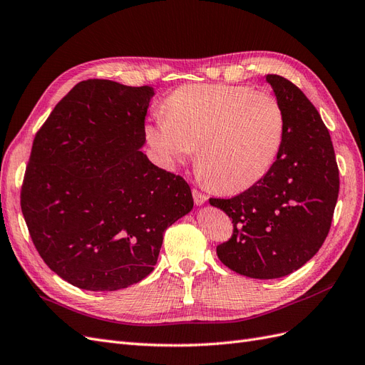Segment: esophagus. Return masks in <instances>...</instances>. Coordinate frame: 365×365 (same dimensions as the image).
<instances>
[{
	"mask_svg": "<svg viewBox=\"0 0 365 365\" xmlns=\"http://www.w3.org/2000/svg\"><path fill=\"white\" fill-rule=\"evenodd\" d=\"M192 193H193V200H195V202H196L197 205L204 204V202L208 200V196H207L205 193L200 192L197 189H193V190H192Z\"/></svg>",
	"mask_w": 365,
	"mask_h": 365,
	"instance_id": "34e87169",
	"label": "esophagus"
}]
</instances>
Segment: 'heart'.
Instances as JSON below:
<instances>
[{"label": "heart", "mask_w": 365, "mask_h": 365, "mask_svg": "<svg viewBox=\"0 0 365 365\" xmlns=\"http://www.w3.org/2000/svg\"><path fill=\"white\" fill-rule=\"evenodd\" d=\"M286 117L279 98L245 85L197 83L175 90L146 128L165 165L197 152V168L220 192L245 190L271 169L283 146Z\"/></svg>", "instance_id": "1"}]
</instances>
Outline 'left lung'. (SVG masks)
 <instances>
[{
    "label": "left lung",
    "mask_w": 365,
    "mask_h": 365,
    "mask_svg": "<svg viewBox=\"0 0 365 365\" xmlns=\"http://www.w3.org/2000/svg\"><path fill=\"white\" fill-rule=\"evenodd\" d=\"M283 106L286 132L277 160L260 181L210 204L233 219V235L216 247L219 260L251 279H279L312 259L332 224L339 170L329 129L291 81L267 76Z\"/></svg>",
    "instance_id": "left-lung-1"
}]
</instances>
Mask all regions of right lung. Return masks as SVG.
I'll use <instances>...</instances> for the list:
<instances>
[{
  "mask_svg": "<svg viewBox=\"0 0 365 365\" xmlns=\"http://www.w3.org/2000/svg\"><path fill=\"white\" fill-rule=\"evenodd\" d=\"M150 86L77 83L39 130L21 210L47 267L88 291H117L153 271L163 235L193 208L190 185L140 150Z\"/></svg>",
  "mask_w": 365,
  "mask_h": 365,
  "instance_id": "obj_1",
  "label": "right lung"
}]
</instances>
